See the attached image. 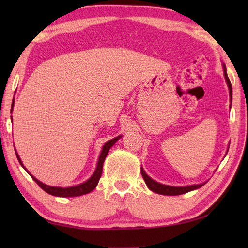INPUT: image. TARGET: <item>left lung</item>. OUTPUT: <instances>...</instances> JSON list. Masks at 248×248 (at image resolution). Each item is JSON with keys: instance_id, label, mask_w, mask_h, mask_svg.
<instances>
[{"instance_id": "obj_1", "label": "left lung", "mask_w": 248, "mask_h": 248, "mask_svg": "<svg viewBox=\"0 0 248 248\" xmlns=\"http://www.w3.org/2000/svg\"><path fill=\"white\" fill-rule=\"evenodd\" d=\"M223 67H224V76L226 78V82H227V85L229 87L230 98H232V87H231V83H230V80L227 76V71H226V66L223 65ZM140 172H141V176H143L144 180L147 184V186H148L152 192L157 193V194H162V195H168V196H176V195L186 194L187 192L193 191V189L202 187L203 184H205V183L194 184V186H165V184H161L159 182L152 180V179L144 171L143 168H141Z\"/></svg>"}]
</instances>
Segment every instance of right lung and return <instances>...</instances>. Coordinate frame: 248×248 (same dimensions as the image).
Segmentation results:
<instances>
[{
  "label": "right lung",
  "mask_w": 248,
  "mask_h": 248,
  "mask_svg": "<svg viewBox=\"0 0 248 248\" xmlns=\"http://www.w3.org/2000/svg\"><path fill=\"white\" fill-rule=\"evenodd\" d=\"M13 105H14V101H13ZM12 110H13V108H12ZM120 139V136H118V138H115L113 140H108V143H105L103 148H102V151L101 154H100V156H99V161H98V165H97V168L96 170H94V172L93 173V176L88 179L87 181H85L84 183H81L78 184V186H70V187H57V186H46V184L40 182L39 180H37V179L31 176V173L25 170V167L23 166L22 162H21L20 157L18 155V154H16V155H17L18 157V161L21 165H22V167L24 168V170L28 171L31 177L33 178V180L38 184V186L44 189L45 192H46L48 194H51L53 195V196H59V197H73V196H81V195H85V194H88L91 193L93 189L97 186V184L100 180V178H101V175H102V167H103V162L105 160V157H107L108 154V150L110 147H112L116 141H117L118 140Z\"/></svg>",
  "instance_id": "right-lung-1"
}]
</instances>
